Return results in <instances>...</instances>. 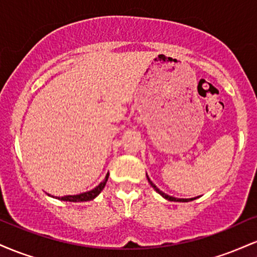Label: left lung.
I'll return each instance as SVG.
<instances>
[{
	"mask_svg": "<svg viewBox=\"0 0 257 257\" xmlns=\"http://www.w3.org/2000/svg\"><path fill=\"white\" fill-rule=\"evenodd\" d=\"M147 179H149V176H147ZM149 182L150 184H151V186L153 188H155L156 190V192H158L159 194H161L162 197H164V198L166 199H168V200H172V202H188V200H193L194 198H191V199H181V198H175V197H172V196H168V194H166L164 192H162L161 190H159L158 187H156V185L153 184V182L151 181V180L149 179Z\"/></svg>",
	"mask_w": 257,
	"mask_h": 257,
	"instance_id": "8db88e82",
	"label": "left lung"
}]
</instances>
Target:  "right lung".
Returning a JSON list of instances; mask_svg holds the SVG:
<instances>
[{
  "instance_id": "obj_1",
  "label": "right lung",
  "mask_w": 257,
  "mask_h": 257,
  "mask_svg": "<svg viewBox=\"0 0 257 257\" xmlns=\"http://www.w3.org/2000/svg\"><path fill=\"white\" fill-rule=\"evenodd\" d=\"M108 179V174L105 176L104 181L100 182V184L96 186L95 188H93L91 191H88V192L81 193V194H75V196H64V197H55V198L60 199V200H66V202H87V200H91L95 198L98 194L104 190L106 182H107ZM51 196V194H49Z\"/></svg>"
}]
</instances>
